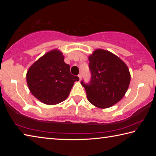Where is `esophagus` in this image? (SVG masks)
<instances>
[{
	"label": "esophagus",
	"mask_w": 156,
	"mask_h": 156,
	"mask_svg": "<svg viewBox=\"0 0 156 156\" xmlns=\"http://www.w3.org/2000/svg\"><path fill=\"white\" fill-rule=\"evenodd\" d=\"M78 77H79V78H80V80H81V79H82V74H81V73H79Z\"/></svg>",
	"instance_id": "34e87169"
}]
</instances>
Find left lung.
<instances>
[{"instance_id":"obj_1","label":"left lung","mask_w":156,"mask_h":156,"mask_svg":"<svg viewBox=\"0 0 156 156\" xmlns=\"http://www.w3.org/2000/svg\"><path fill=\"white\" fill-rule=\"evenodd\" d=\"M91 80H81L89 101L98 108L105 109L119 102L125 96L130 83L127 66L112 53L96 49L89 57Z\"/></svg>"}]
</instances>
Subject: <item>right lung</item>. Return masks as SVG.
Segmentation results:
<instances>
[{
    "mask_svg": "<svg viewBox=\"0 0 156 156\" xmlns=\"http://www.w3.org/2000/svg\"><path fill=\"white\" fill-rule=\"evenodd\" d=\"M78 76L70 72L62 53L55 49L44 54L31 66L27 73L29 89L46 105H56L67 98Z\"/></svg>",
    "mask_w": 156,
    "mask_h": 156,
    "instance_id": "right-lung-1",
    "label": "right lung"
}]
</instances>
